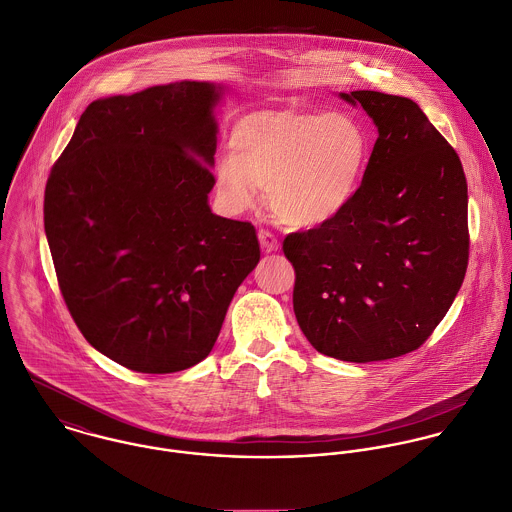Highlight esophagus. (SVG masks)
I'll use <instances>...</instances> for the list:
<instances>
[{"label":"esophagus","mask_w":512,"mask_h":512,"mask_svg":"<svg viewBox=\"0 0 512 512\" xmlns=\"http://www.w3.org/2000/svg\"><path fill=\"white\" fill-rule=\"evenodd\" d=\"M257 237H259V243H261L265 253H271V251L279 249V239L269 229H259Z\"/></svg>","instance_id":"esophagus-1"}]
</instances>
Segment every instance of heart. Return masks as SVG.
I'll return each instance as SVG.
<instances>
[{"mask_svg":"<svg viewBox=\"0 0 512 512\" xmlns=\"http://www.w3.org/2000/svg\"><path fill=\"white\" fill-rule=\"evenodd\" d=\"M370 152L366 128L348 112H255L217 156L215 192L229 213H243L265 190L283 223L320 227L354 202Z\"/></svg>","mask_w":512,"mask_h":512,"instance_id":"obj_1","label":"heart"}]
</instances>
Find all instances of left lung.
Wrapping results in <instances>:
<instances>
[{
    "label": "left lung",
    "instance_id": "obj_1",
    "mask_svg": "<svg viewBox=\"0 0 512 512\" xmlns=\"http://www.w3.org/2000/svg\"><path fill=\"white\" fill-rule=\"evenodd\" d=\"M378 128L362 186L326 225L283 241L293 307L324 356L366 364L417 350L467 271V180L457 152L406 97L340 93Z\"/></svg>",
    "mask_w": 512,
    "mask_h": 512
}]
</instances>
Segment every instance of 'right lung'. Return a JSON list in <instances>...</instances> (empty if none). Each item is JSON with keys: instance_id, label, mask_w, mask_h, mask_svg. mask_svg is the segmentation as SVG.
<instances>
[{"instance_id": "right-lung-1", "label": "right lung", "mask_w": 512, "mask_h": 512, "mask_svg": "<svg viewBox=\"0 0 512 512\" xmlns=\"http://www.w3.org/2000/svg\"><path fill=\"white\" fill-rule=\"evenodd\" d=\"M221 85L89 104L45 188V233L75 324L106 358L172 374L211 352L259 263L255 227L211 213Z\"/></svg>"}]
</instances>
